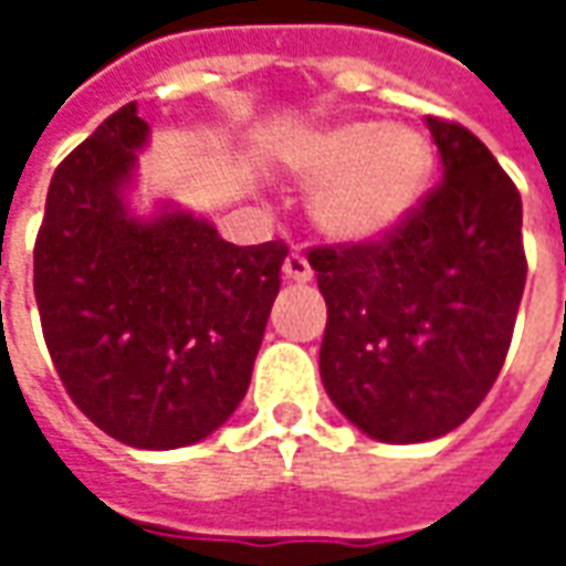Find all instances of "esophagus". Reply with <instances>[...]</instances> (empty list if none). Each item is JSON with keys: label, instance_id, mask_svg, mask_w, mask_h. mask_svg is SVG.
I'll return each mask as SVG.
<instances>
[{"label": "esophagus", "instance_id": "esophagus-1", "mask_svg": "<svg viewBox=\"0 0 566 566\" xmlns=\"http://www.w3.org/2000/svg\"><path fill=\"white\" fill-rule=\"evenodd\" d=\"M282 272L287 282H296V284L312 282V275H315V272H312V266H308V260L303 258V254H291V258L284 260Z\"/></svg>", "mask_w": 566, "mask_h": 566}]
</instances>
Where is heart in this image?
I'll return each mask as SVG.
<instances>
[{
    "label": "heart",
    "instance_id": "b5f03b06",
    "mask_svg": "<svg viewBox=\"0 0 566 566\" xmlns=\"http://www.w3.org/2000/svg\"><path fill=\"white\" fill-rule=\"evenodd\" d=\"M300 185L318 190L315 221L336 242H373L416 211L433 172L424 133L348 120L291 154Z\"/></svg>",
    "mask_w": 566,
    "mask_h": 566
}]
</instances>
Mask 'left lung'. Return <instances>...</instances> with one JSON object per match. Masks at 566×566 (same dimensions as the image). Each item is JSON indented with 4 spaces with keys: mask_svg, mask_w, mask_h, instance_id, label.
<instances>
[{
    "mask_svg": "<svg viewBox=\"0 0 566 566\" xmlns=\"http://www.w3.org/2000/svg\"><path fill=\"white\" fill-rule=\"evenodd\" d=\"M442 181L376 242L312 248L327 303L321 381L379 442H427L497 381L527 279L522 197L461 124L427 117Z\"/></svg>",
    "mask_w": 566,
    "mask_h": 566,
    "instance_id": "1",
    "label": "left lung"
}]
</instances>
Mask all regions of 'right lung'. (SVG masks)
Returning <instances> with one entry per match:
<instances>
[{"label":"right lung","instance_id":"obj_1","mask_svg":"<svg viewBox=\"0 0 566 566\" xmlns=\"http://www.w3.org/2000/svg\"><path fill=\"white\" fill-rule=\"evenodd\" d=\"M150 127L136 103L56 166L32 284L56 376L93 424L133 449H181L242 403L284 242L239 248L206 218L127 202Z\"/></svg>","mask_w":566,"mask_h":566}]
</instances>
